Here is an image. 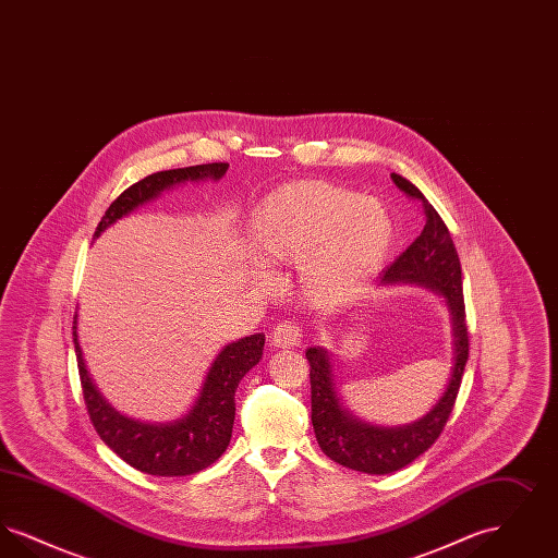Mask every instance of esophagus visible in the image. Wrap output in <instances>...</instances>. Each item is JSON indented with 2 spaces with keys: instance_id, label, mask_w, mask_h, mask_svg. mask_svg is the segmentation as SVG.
<instances>
[{
  "instance_id": "obj_1",
  "label": "esophagus",
  "mask_w": 558,
  "mask_h": 558,
  "mask_svg": "<svg viewBox=\"0 0 558 558\" xmlns=\"http://www.w3.org/2000/svg\"><path fill=\"white\" fill-rule=\"evenodd\" d=\"M301 341H303V330L294 322H282L271 332V343H274V347H280V349L299 347Z\"/></svg>"
}]
</instances>
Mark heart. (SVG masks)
<instances>
[{
    "instance_id": "b5f03b06",
    "label": "heart",
    "mask_w": 558,
    "mask_h": 558,
    "mask_svg": "<svg viewBox=\"0 0 558 558\" xmlns=\"http://www.w3.org/2000/svg\"><path fill=\"white\" fill-rule=\"evenodd\" d=\"M396 219L389 207L328 182H294L259 203L246 244L262 267L296 265L301 294L319 307L364 291L389 259Z\"/></svg>"
}]
</instances>
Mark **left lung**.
Segmentation results:
<instances>
[{
  "label": "left lung",
  "instance_id": "1",
  "mask_svg": "<svg viewBox=\"0 0 558 558\" xmlns=\"http://www.w3.org/2000/svg\"><path fill=\"white\" fill-rule=\"evenodd\" d=\"M391 180L401 192L423 203L425 228L421 236L380 274L378 287L418 284L437 292L446 301L451 324V372L441 398L423 418L410 425L378 426L357 418L343 405L337 389L332 353L324 347H310L305 351L312 366V425L319 448L337 464L368 475L396 473L435 444L450 418L469 360L462 269L448 226L412 182L398 173H391Z\"/></svg>",
  "mask_w": 558,
  "mask_h": 558
}]
</instances>
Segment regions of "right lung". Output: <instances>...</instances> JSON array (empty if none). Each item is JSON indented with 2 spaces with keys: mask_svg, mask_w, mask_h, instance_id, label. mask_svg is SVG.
Returning <instances> with one entry per match:
<instances>
[{
  "mask_svg": "<svg viewBox=\"0 0 558 558\" xmlns=\"http://www.w3.org/2000/svg\"><path fill=\"white\" fill-rule=\"evenodd\" d=\"M228 167V162L194 165L184 169L159 171L140 180L108 207L94 232V239H98L121 217L155 201L165 190L182 186L186 182H217L226 175ZM77 318L80 316L75 314L73 343L77 353L83 398L87 403L89 418L108 448L133 469L157 477H184L211 466L230 446L236 416L234 393L242 376L259 364L264 355L266 335H251L223 347L213 360L198 398L186 414L173 423L153 425L121 414L100 393L83 360Z\"/></svg>",
  "mask_w": 558,
  "mask_h": 558,
  "instance_id": "add662e5",
  "label": "right lung"
}]
</instances>
